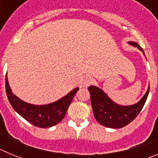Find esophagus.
Listing matches in <instances>:
<instances>
[{"label": "esophagus", "mask_w": 158, "mask_h": 158, "mask_svg": "<svg viewBox=\"0 0 158 158\" xmlns=\"http://www.w3.org/2000/svg\"><path fill=\"white\" fill-rule=\"evenodd\" d=\"M93 78L91 77H87L84 79V82H83V85L85 86H89V85H91L93 84Z\"/></svg>", "instance_id": "obj_1"}]
</instances>
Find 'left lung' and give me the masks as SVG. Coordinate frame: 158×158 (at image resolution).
<instances>
[{
	"label": "left lung",
	"instance_id": "obj_1",
	"mask_svg": "<svg viewBox=\"0 0 158 158\" xmlns=\"http://www.w3.org/2000/svg\"><path fill=\"white\" fill-rule=\"evenodd\" d=\"M128 43L139 48L144 54L142 48L138 43L135 42H129ZM88 89L90 93L93 114L97 122L107 127L122 128L138 116L146 101L150 86L140 101L131 106H121L115 104L103 90L96 86H89Z\"/></svg>",
	"mask_w": 158,
	"mask_h": 158
}]
</instances>
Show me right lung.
Returning <instances> with one entry per match:
<instances>
[{
  "instance_id": "obj_1",
  "label": "right lung",
  "mask_w": 158,
  "mask_h": 158,
  "mask_svg": "<svg viewBox=\"0 0 158 158\" xmlns=\"http://www.w3.org/2000/svg\"><path fill=\"white\" fill-rule=\"evenodd\" d=\"M5 89L9 103L19 115L37 127L48 128L56 125L63 119L79 88L73 89L62 99L46 105L28 104L15 96L8 85L7 73L5 77Z\"/></svg>"
}]
</instances>
